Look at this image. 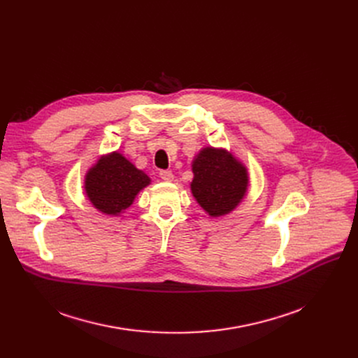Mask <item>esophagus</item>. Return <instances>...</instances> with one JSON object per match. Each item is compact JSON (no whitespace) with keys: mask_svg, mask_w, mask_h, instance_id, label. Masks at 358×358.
<instances>
[{"mask_svg":"<svg viewBox=\"0 0 358 358\" xmlns=\"http://www.w3.org/2000/svg\"><path fill=\"white\" fill-rule=\"evenodd\" d=\"M159 177L164 181H173L174 180V174H173V171H169V169H162V171H159Z\"/></svg>","mask_w":358,"mask_h":358,"instance_id":"34e87169","label":"esophagus"}]
</instances>
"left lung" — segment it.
I'll return each instance as SVG.
<instances>
[{
  "instance_id": "left-lung-1",
  "label": "left lung",
  "mask_w": 358,
  "mask_h": 358,
  "mask_svg": "<svg viewBox=\"0 0 358 358\" xmlns=\"http://www.w3.org/2000/svg\"><path fill=\"white\" fill-rule=\"evenodd\" d=\"M193 196L210 216L235 209L247 192V169L224 150L204 148L193 161Z\"/></svg>"
}]
</instances>
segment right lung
<instances>
[{"mask_svg": "<svg viewBox=\"0 0 358 358\" xmlns=\"http://www.w3.org/2000/svg\"><path fill=\"white\" fill-rule=\"evenodd\" d=\"M149 177L115 152L101 158L85 177L90 201L107 215H119L134 203L135 196L149 184Z\"/></svg>", "mask_w": 358, "mask_h": 358, "instance_id": "1", "label": "right lung"}]
</instances>
